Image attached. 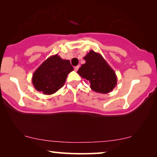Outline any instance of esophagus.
I'll return each instance as SVG.
<instances>
[{
    "label": "esophagus",
    "mask_w": 157,
    "mask_h": 157,
    "mask_svg": "<svg viewBox=\"0 0 157 157\" xmlns=\"http://www.w3.org/2000/svg\"><path fill=\"white\" fill-rule=\"evenodd\" d=\"M78 68H79V66H75V67H74V71H77L78 70Z\"/></svg>",
    "instance_id": "1"
}]
</instances>
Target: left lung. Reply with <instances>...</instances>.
Wrapping results in <instances>:
<instances>
[{"label":"left lung","instance_id":"obj_1","mask_svg":"<svg viewBox=\"0 0 157 157\" xmlns=\"http://www.w3.org/2000/svg\"><path fill=\"white\" fill-rule=\"evenodd\" d=\"M83 59L86 63L81 65L77 73L87 81L91 89L101 94L112 91L117 85V76L102 56L91 50Z\"/></svg>","mask_w":157,"mask_h":157}]
</instances>
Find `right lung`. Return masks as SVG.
Wrapping results in <instances>:
<instances>
[{
    "label": "right lung",
    "instance_id": "add662e5",
    "mask_svg": "<svg viewBox=\"0 0 157 157\" xmlns=\"http://www.w3.org/2000/svg\"><path fill=\"white\" fill-rule=\"evenodd\" d=\"M73 70L69 60H63L56 54L48 58L36 70L32 82L37 91L50 95L63 86L68 74Z\"/></svg>",
    "mask_w": 157,
    "mask_h": 157
}]
</instances>
